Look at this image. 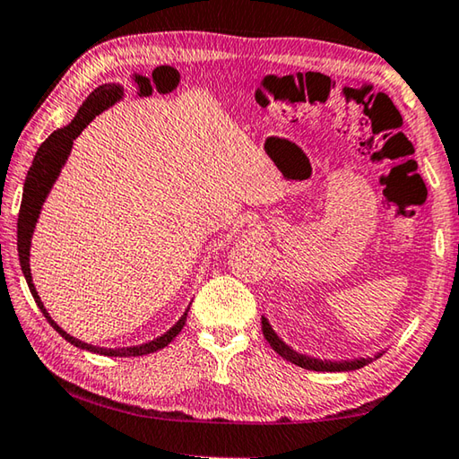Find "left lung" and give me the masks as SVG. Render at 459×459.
<instances>
[{
    "mask_svg": "<svg viewBox=\"0 0 459 459\" xmlns=\"http://www.w3.org/2000/svg\"><path fill=\"white\" fill-rule=\"evenodd\" d=\"M261 324H263V336L269 342V346L273 348V351L283 356L285 360H290L291 364H298L301 368H307V370H317V372H344V370H356V368H362L370 364L378 356H383V352L375 354V359H354V360H320V359H312V356H306V354H299L295 352L293 348H290L285 344V342L277 336L271 328V324L267 322V317L263 316L261 317Z\"/></svg>",
    "mask_w": 459,
    "mask_h": 459,
    "instance_id": "8db88e82",
    "label": "left lung"
}]
</instances>
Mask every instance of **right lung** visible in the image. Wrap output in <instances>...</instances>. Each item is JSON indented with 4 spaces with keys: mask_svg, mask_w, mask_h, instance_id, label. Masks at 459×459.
Here are the masks:
<instances>
[{
    "mask_svg": "<svg viewBox=\"0 0 459 459\" xmlns=\"http://www.w3.org/2000/svg\"><path fill=\"white\" fill-rule=\"evenodd\" d=\"M121 97H123L121 84H100V87L92 91L87 97V100L81 105L79 113L74 115V119L68 123L66 127L54 131V134L46 139L40 147H38L32 166L28 169V176L24 182V196H22V206L18 214V257H20L22 273L26 277V283L30 287V293H32L36 306L40 307V312L44 314L46 320H48V324L60 333L62 338L71 342V344H74L76 348H82V351L103 354V356H127L129 359V356L152 354L155 351H160V348L168 346L169 342L182 332L190 307L186 309L180 320H178L172 328L152 342H145V344H139V346H127V348H99L71 336V333H66L56 322L52 320L48 312H46L40 295H38L36 287L32 283V273H30V243H32L38 216H40L44 200L48 196L54 182H56L62 166H65L68 155H71L73 142L81 135V131L87 127L99 113H103L105 108H108L113 103H117Z\"/></svg>",
    "mask_w": 459,
    "mask_h": 459,
    "instance_id": "obj_1",
    "label": "right lung"
}]
</instances>
